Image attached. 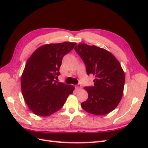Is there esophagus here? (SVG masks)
<instances>
[{
	"label": "esophagus",
	"instance_id": "esophagus-1",
	"mask_svg": "<svg viewBox=\"0 0 148 148\" xmlns=\"http://www.w3.org/2000/svg\"><path fill=\"white\" fill-rule=\"evenodd\" d=\"M76 89H77V90H80V89H82V86L81 85V84H77V86H76Z\"/></svg>",
	"mask_w": 148,
	"mask_h": 148
}]
</instances>
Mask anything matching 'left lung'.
I'll use <instances>...</instances> for the list:
<instances>
[{
  "label": "left lung",
  "instance_id": "1",
  "mask_svg": "<svg viewBox=\"0 0 148 148\" xmlns=\"http://www.w3.org/2000/svg\"><path fill=\"white\" fill-rule=\"evenodd\" d=\"M75 50L85 63L87 74L96 77L94 86L84 88L88 98L81 106L92 114H107L122 99L125 82L123 68L114 56L103 48L81 43Z\"/></svg>",
  "mask_w": 148,
  "mask_h": 148
}]
</instances>
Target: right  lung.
Listing matches in <instances>:
<instances>
[{
	"mask_svg": "<svg viewBox=\"0 0 148 148\" xmlns=\"http://www.w3.org/2000/svg\"><path fill=\"white\" fill-rule=\"evenodd\" d=\"M76 42L44 44L32 53L21 76V90L25 103L36 115L48 116L61 108L74 86L54 80L60 75L63 57Z\"/></svg>",
	"mask_w": 148,
	"mask_h": 148,
	"instance_id": "add662e5",
	"label": "right lung"
}]
</instances>
